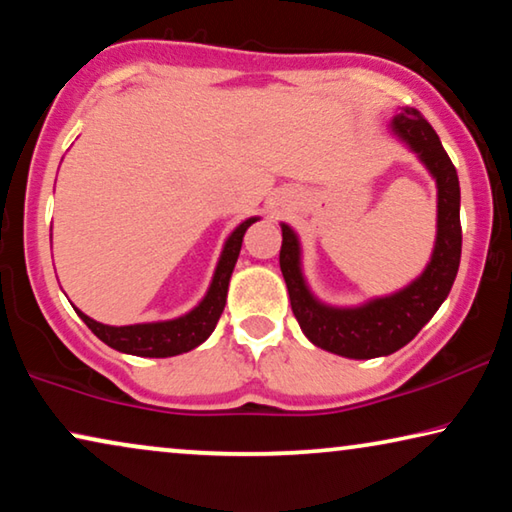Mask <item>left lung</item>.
Listing matches in <instances>:
<instances>
[{"label":"left lung","mask_w":512,"mask_h":512,"mask_svg":"<svg viewBox=\"0 0 512 512\" xmlns=\"http://www.w3.org/2000/svg\"><path fill=\"white\" fill-rule=\"evenodd\" d=\"M391 128L433 174L438 184V235L431 263L422 277L403 291L387 298H375L352 310L321 305L307 289L300 272V244L296 233L282 223V268L289 289L291 310L300 328L314 345L347 359H375L394 354L396 349L415 338L450 293L461 258V221H459V177L450 156L417 109L405 107L394 116Z\"/></svg>","instance_id":"8db88e82"}]
</instances>
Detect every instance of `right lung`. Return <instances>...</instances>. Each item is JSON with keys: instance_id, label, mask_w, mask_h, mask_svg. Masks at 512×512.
Here are the masks:
<instances>
[{"instance_id": "right-lung-1", "label": "right lung", "mask_w": 512, "mask_h": 512, "mask_svg": "<svg viewBox=\"0 0 512 512\" xmlns=\"http://www.w3.org/2000/svg\"><path fill=\"white\" fill-rule=\"evenodd\" d=\"M254 221H258L256 216L240 223V226L233 230L226 247H223V254L219 258V265H216L212 286H209L207 296L202 298V303L195 307V310L184 314V317L172 321H158V324L107 326L86 317V314L79 310L76 312H79V317L86 321V326L97 335V338L123 354L165 359V356L191 352V349L202 345L216 328V321H219L223 307H226L228 282L230 275H233L237 256H240L242 237Z\"/></svg>"}]
</instances>
